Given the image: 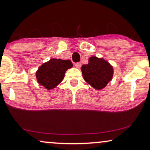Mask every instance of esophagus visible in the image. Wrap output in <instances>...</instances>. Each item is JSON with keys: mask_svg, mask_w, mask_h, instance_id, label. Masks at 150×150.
I'll use <instances>...</instances> for the list:
<instances>
[{"mask_svg": "<svg viewBox=\"0 0 150 150\" xmlns=\"http://www.w3.org/2000/svg\"><path fill=\"white\" fill-rule=\"evenodd\" d=\"M75 66H76V68H78V69H79L80 67H81V63H76L75 64Z\"/></svg>", "mask_w": 150, "mask_h": 150, "instance_id": "1", "label": "esophagus"}]
</instances>
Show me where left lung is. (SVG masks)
Segmentation results:
<instances>
[{
    "label": "left lung",
    "instance_id": "8db88e82",
    "mask_svg": "<svg viewBox=\"0 0 150 150\" xmlns=\"http://www.w3.org/2000/svg\"><path fill=\"white\" fill-rule=\"evenodd\" d=\"M83 79L96 90L104 89L113 76V67L103 58L93 56L81 67Z\"/></svg>",
    "mask_w": 150,
    "mask_h": 150
}]
</instances>
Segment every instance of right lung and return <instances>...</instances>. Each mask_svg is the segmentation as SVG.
<instances>
[{"label": "right lung", "mask_w": 150, "mask_h": 150, "mask_svg": "<svg viewBox=\"0 0 150 150\" xmlns=\"http://www.w3.org/2000/svg\"><path fill=\"white\" fill-rule=\"evenodd\" d=\"M73 67L70 60L51 59L43 63L36 71L35 76L38 83L48 90L54 89L61 83L65 73Z\"/></svg>", "instance_id": "right-lung-1"}]
</instances>
